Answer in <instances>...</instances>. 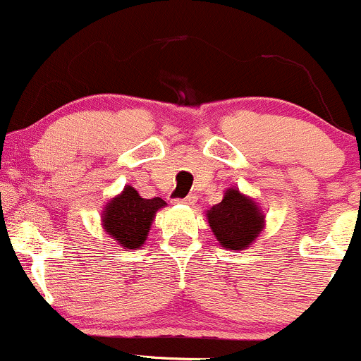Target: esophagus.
I'll list each match as a JSON object with an SVG mask.
<instances>
[{"instance_id": "obj_1", "label": "esophagus", "mask_w": 361, "mask_h": 361, "mask_svg": "<svg viewBox=\"0 0 361 361\" xmlns=\"http://www.w3.org/2000/svg\"><path fill=\"white\" fill-rule=\"evenodd\" d=\"M174 202H176V204L195 205V197H193V195H188V197H185V199H176V200H174Z\"/></svg>"}]
</instances>
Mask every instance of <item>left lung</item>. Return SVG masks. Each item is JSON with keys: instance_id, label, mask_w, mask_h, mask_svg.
<instances>
[{"instance_id": "obj_1", "label": "left lung", "mask_w": 361, "mask_h": 361, "mask_svg": "<svg viewBox=\"0 0 361 361\" xmlns=\"http://www.w3.org/2000/svg\"><path fill=\"white\" fill-rule=\"evenodd\" d=\"M264 214L238 188L226 190L223 200L207 211V221L226 250H245L264 229Z\"/></svg>"}]
</instances>
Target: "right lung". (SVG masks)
I'll return each instance as SVG.
<instances>
[{
	"instance_id": "obj_1",
	"label": "right lung",
	"mask_w": 361,
	"mask_h": 361,
	"mask_svg": "<svg viewBox=\"0 0 361 361\" xmlns=\"http://www.w3.org/2000/svg\"><path fill=\"white\" fill-rule=\"evenodd\" d=\"M164 205L159 197L142 199L135 188L126 185L102 211L104 231L126 250H138L147 240L156 212Z\"/></svg>"
}]
</instances>
